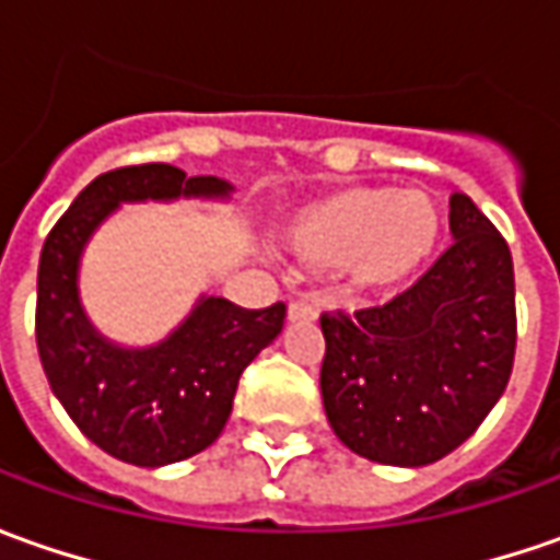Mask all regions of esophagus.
Instances as JSON below:
<instances>
[{"label":"esophagus","mask_w":560,"mask_h":560,"mask_svg":"<svg viewBox=\"0 0 560 560\" xmlns=\"http://www.w3.org/2000/svg\"><path fill=\"white\" fill-rule=\"evenodd\" d=\"M287 317H290L292 324H302V320H314L317 312H314V305H308V302H290Z\"/></svg>","instance_id":"1"}]
</instances>
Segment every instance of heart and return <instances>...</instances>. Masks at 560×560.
Returning <instances> with one entry per match:
<instances>
[{
	"label": "heart",
	"instance_id": "b5f03b06",
	"mask_svg": "<svg viewBox=\"0 0 560 560\" xmlns=\"http://www.w3.org/2000/svg\"><path fill=\"white\" fill-rule=\"evenodd\" d=\"M442 233L445 218L427 192L342 186L299 208L283 243L302 265H342L355 290L389 292L433 261Z\"/></svg>",
	"mask_w": 560,
	"mask_h": 560
}]
</instances>
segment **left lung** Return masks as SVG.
<instances>
[{
  "label": "left lung",
  "mask_w": 560,
  "mask_h": 560,
  "mask_svg": "<svg viewBox=\"0 0 560 560\" xmlns=\"http://www.w3.org/2000/svg\"><path fill=\"white\" fill-rule=\"evenodd\" d=\"M455 243L380 308L320 314L324 411L342 445L393 467L455 452L502 398L514 368V265L470 196L448 199Z\"/></svg>",
  "instance_id": "1"
}]
</instances>
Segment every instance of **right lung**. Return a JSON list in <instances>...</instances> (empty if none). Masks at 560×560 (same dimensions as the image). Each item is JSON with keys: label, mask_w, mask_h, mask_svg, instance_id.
<instances>
[{"label": "right lung", "mask_w": 560, "mask_h": 560, "mask_svg": "<svg viewBox=\"0 0 560 560\" xmlns=\"http://www.w3.org/2000/svg\"><path fill=\"white\" fill-rule=\"evenodd\" d=\"M221 177H186L174 164H130L98 174L49 230L36 273V349L55 398L86 440L118 462L164 467L221 436L240 376L280 330L287 305L240 308L202 295L174 334L124 349L98 334L80 305V255L120 202L226 199Z\"/></svg>", "instance_id": "right-lung-1"}]
</instances>
